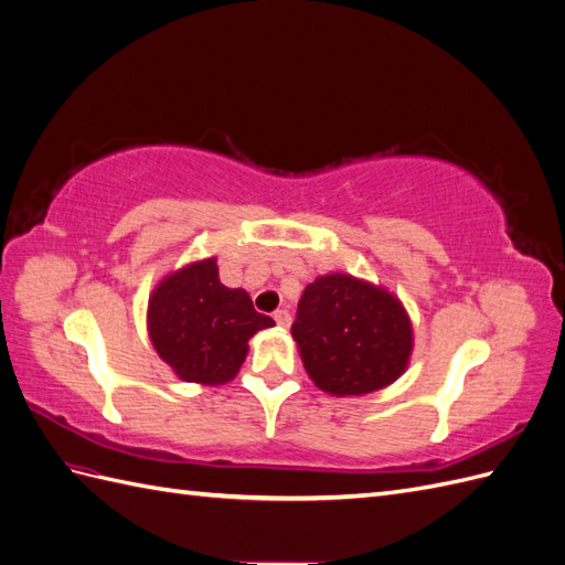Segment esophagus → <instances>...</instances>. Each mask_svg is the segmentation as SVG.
<instances>
[{
    "instance_id": "34e87169",
    "label": "esophagus",
    "mask_w": 565,
    "mask_h": 565,
    "mask_svg": "<svg viewBox=\"0 0 565 565\" xmlns=\"http://www.w3.org/2000/svg\"><path fill=\"white\" fill-rule=\"evenodd\" d=\"M273 320L278 322V328H289V322H292V316H289V311L280 309V311L273 313Z\"/></svg>"
}]
</instances>
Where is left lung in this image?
Instances as JSON below:
<instances>
[{
	"mask_svg": "<svg viewBox=\"0 0 565 565\" xmlns=\"http://www.w3.org/2000/svg\"><path fill=\"white\" fill-rule=\"evenodd\" d=\"M301 363L332 396H363L396 382L413 353V322L388 289L330 273L303 289L292 322Z\"/></svg>",
	"mask_w": 565,
	"mask_h": 565,
	"instance_id": "left-lung-1",
	"label": "left lung"
}]
</instances>
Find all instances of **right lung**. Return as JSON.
Wrapping results in <instances>:
<instances>
[{
    "instance_id": "right-lung-1",
    "label": "right lung",
    "mask_w": 565,
    "mask_h": 565,
    "mask_svg": "<svg viewBox=\"0 0 565 565\" xmlns=\"http://www.w3.org/2000/svg\"><path fill=\"white\" fill-rule=\"evenodd\" d=\"M273 318L254 311L245 289L221 285L214 256L188 264L152 289L148 334L162 361L183 382H231L247 358V341Z\"/></svg>"
}]
</instances>
